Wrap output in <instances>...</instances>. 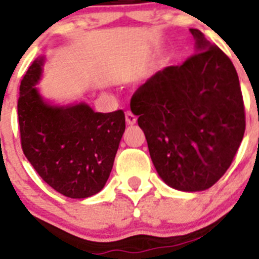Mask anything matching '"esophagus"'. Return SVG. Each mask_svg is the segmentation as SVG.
Here are the masks:
<instances>
[{
    "mask_svg": "<svg viewBox=\"0 0 259 259\" xmlns=\"http://www.w3.org/2000/svg\"><path fill=\"white\" fill-rule=\"evenodd\" d=\"M125 118H126V122L129 125H134L137 122V117H135V115L132 111H126L125 112Z\"/></svg>",
    "mask_w": 259,
    "mask_h": 259,
    "instance_id": "esophagus-1",
    "label": "esophagus"
}]
</instances>
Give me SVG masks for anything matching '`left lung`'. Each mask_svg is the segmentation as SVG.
I'll return each instance as SVG.
<instances>
[{
  "mask_svg": "<svg viewBox=\"0 0 259 259\" xmlns=\"http://www.w3.org/2000/svg\"><path fill=\"white\" fill-rule=\"evenodd\" d=\"M190 33L197 53L157 71L135 91L130 108L161 179L174 189L200 192L230 167L245 132V112L231 60L202 31Z\"/></svg>",
  "mask_w": 259,
  "mask_h": 259,
  "instance_id": "left-lung-1",
  "label": "left lung"
}]
</instances>
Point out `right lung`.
<instances>
[{"mask_svg":"<svg viewBox=\"0 0 259 259\" xmlns=\"http://www.w3.org/2000/svg\"><path fill=\"white\" fill-rule=\"evenodd\" d=\"M43 57L29 66L20 83L18 101L24 154L38 175L59 192L75 199L103 189L125 132L122 110L94 112L87 103L51 106L35 84Z\"/></svg>","mask_w":259,"mask_h":259,"instance_id":"add662e5","label":"right lung"}]
</instances>
